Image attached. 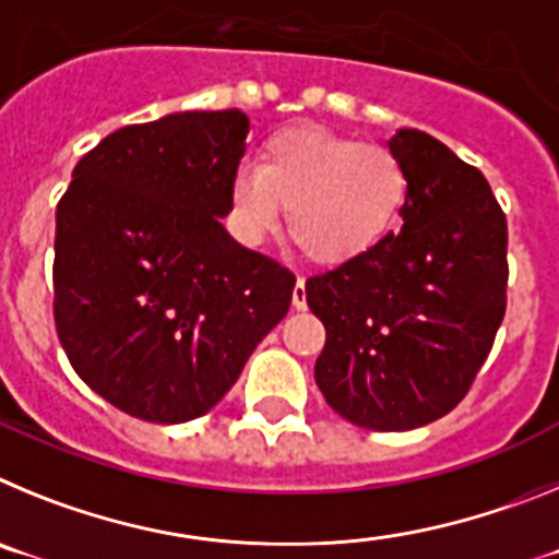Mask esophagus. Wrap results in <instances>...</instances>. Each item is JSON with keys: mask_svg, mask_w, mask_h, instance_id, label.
I'll list each match as a JSON object with an SVG mask.
<instances>
[{"mask_svg": "<svg viewBox=\"0 0 559 559\" xmlns=\"http://www.w3.org/2000/svg\"><path fill=\"white\" fill-rule=\"evenodd\" d=\"M294 308H296V310H305V308H308V294H305V280H302V276L296 280V288H294Z\"/></svg>", "mask_w": 559, "mask_h": 559, "instance_id": "esophagus-1", "label": "esophagus"}]
</instances>
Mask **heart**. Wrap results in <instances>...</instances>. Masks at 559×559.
<instances>
[{
    "label": "heart",
    "mask_w": 559,
    "mask_h": 559,
    "mask_svg": "<svg viewBox=\"0 0 559 559\" xmlns=\"http://www.w3.org/2000/svg\"><path fill=\"white\" fill-rule=\"evenodd\" d=\"M408 176L392 151L316 126L271 133L254 167H237L229 218L257 243L288 206V235L308 260L338 265L372 249L406 204Z\"/></svg>",
    "instance_id": "obj_1"
}]
</instances>
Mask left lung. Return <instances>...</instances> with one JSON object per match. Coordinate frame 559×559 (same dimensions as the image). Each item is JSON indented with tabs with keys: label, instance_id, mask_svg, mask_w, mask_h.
Here are the masks:
<instances>
[{
	"label": "left lung",
	"instance_id": "left-lung-1",
	"mask_svg": "<svg viewBox=\"0 0 559 559\" xmlns=\"http://www.w3.org/2000/svg\"><path fill=\"white\" fill-rule=\"evenodd\" d=\"M389 151L408 176L400 235L305 283L322 319L316 383L369 431H412L471 392L507 313V215L473 165L417 128Z\"/></svg>",
	"mask_w": 559,
	"mask_h": 559
}]
</instances>
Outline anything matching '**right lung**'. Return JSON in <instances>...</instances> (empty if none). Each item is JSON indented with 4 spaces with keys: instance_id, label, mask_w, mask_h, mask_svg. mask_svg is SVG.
Returning <instances> with one entry per match:
<instances>
[{
    "instance_id": "add662e5",
    "label": "right lung",
    "mask_w": 559,
    "mask_h": 559,
    "mask_svg": "<svg viewBox=\"0 0 559 559\" xmlns=\"http://www.w3.org/2000/svg\"><path fill=\"white\" fill-rule=\"evenodd\" d=\"M246 133L237 108L126 126L58 201V338L83 383L131 417L206 414L288 313L296 276L218 221Z\"/></svg>"
}]
</instances>
